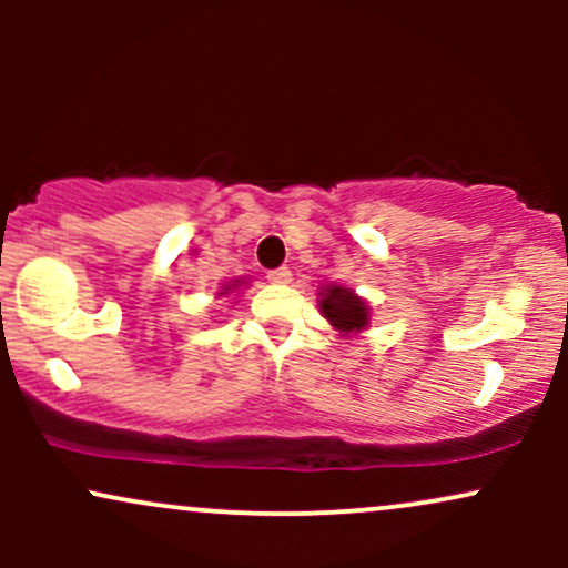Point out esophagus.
<instances>
[{
	"mask_svg": "<svg viewBox=\"0 0 568 568\" xmlns=\"http://www.w3.org/2000/svg\"><path fill=\"white\" fill-rule=\"evenodd\" d=\"M266 280H270L272 285L291 283V270H288V266H280V270H270V272H266Z\"/></svg>",
	"mask_w": 568,
	"mask_h": 568,
	"instance_id": "1",
	"label": "esophagus"
}]
</instances>
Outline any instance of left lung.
<instances>
[{
	"instance_id": "left-lung-1",
	"label": "left lung",
	"mask_w": 568,
	"mask_h": 568,
	"mask_svg": "<svg viewBox=\"0 0 568 568\" xmlns=\"http://www.w3.org/2000/svg\"><path fill=\"white\" fill-rule=\"evenodd\" d=\"M321 312L323 317L334 325L336 331L347 334H361L368 328V304L363 302L352 288L344 285H325L321 291Z\"/></svg>"
}]
</instances>
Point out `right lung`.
<instances>
[{
	"mask_svg": "<svg viewBox=\"0 0 568 568\" xmlns=\"http://www.w3.org/2000/svg\"><path fill=\"white\" fill-rule=\"evenodd\" d=\"M237 285H243V280H234V283H230V285H224V291H221V293H230L232 288H237Z\"/></svg>",
	"mask_w": 568,
	"mask_h": 568,
	"instance_id": "1",
	"label": "right lung"
}]
</instances>
